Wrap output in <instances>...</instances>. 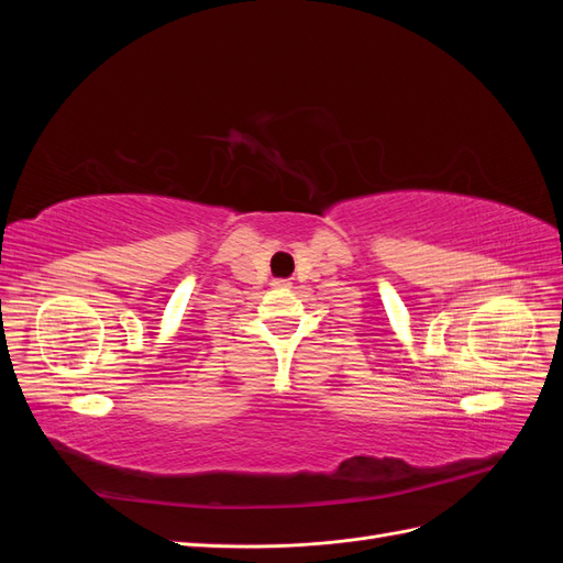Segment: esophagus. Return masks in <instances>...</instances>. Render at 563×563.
Masks as SVG:
<instances>
[{
    "label": "esophagus",
    "mask_w": 563,
    "mask_h": 563,
    "mask_svg": "<svg viewBox=\"0 0 563 563\" xmlns=\"http://www.w3.org/2000/svg\"><path fill=\"white\" fill-rule=\"evenodd\" d=\"M275 286H291V282H288V279H277Z\"/></svg>",
    "instance_id": "1"
}]
</instances>
